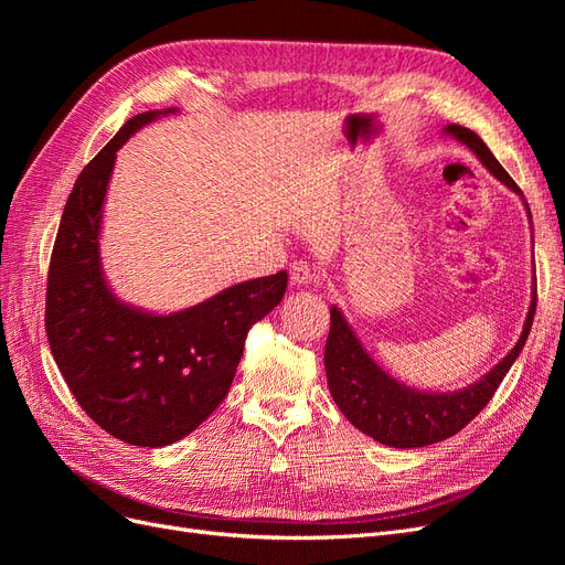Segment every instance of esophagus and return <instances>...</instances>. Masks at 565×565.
I'll return each mask as SVG.
<instances>
[{"label": "esophagus", "instance_id": "obj_1", "mask_svg": "<svg viewBox=\"0 0 565 565\" xmlns=\"http://www.w3.org/2000/svg\"><path fill=\"white\" fill-rule=\"evenodd\" d=\"M289 278H292V285H297V287H309V285L318 282V273L311 264L297 262V264H292V268H289Z\"/></svg>", "mask_w": 565, "mask_h": 565}]
</instances>
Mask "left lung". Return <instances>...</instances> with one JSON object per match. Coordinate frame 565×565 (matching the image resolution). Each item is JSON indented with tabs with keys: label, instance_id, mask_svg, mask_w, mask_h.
<instances>
[{
	"label": "left lung",
	"instance_id": "8db88e82",
	"mask_svg": "<svg viewBox=\"0 0 565 565\" xmlns=\"http://www.w3.org/2000/svg\"><path fill=\"white\" fill-rule=\"evenodd\" d=\"M443 134L465 143L494 179L502 181L509 191L521 195L530 216V207L521 188L504 172V167L494 160L481 136L459 125H448ZM535 306L537 285L533 282V297H530V309L516 347L488 374H483L481 380H476L465 388L446 393L419 391L393 380L386 370L372 361V355L363 349L361 339L351 330L344 313L337 306H332L330 334L328 344H324V372H328V386L332 398L358 431L367 434L377 443H384V446L424 448L431 446V443L446 440L465 429L494 396L504 374L514 365L519 353L525 347L530 328H533Z\"/></svg>",
	"mask_w": 565,
	"mask_h": 565
}]
</instances>
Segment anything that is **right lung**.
I'll return each instance as SVG.
<instances>
[{
	"label": "right lung",
	"instance_id": "1",
	"mask_svg": "<svg viewBox=\"0 0 565 565\" xmlns=\"http://www.w3.org/2000/svg\"><path fill=\"white\" fill-rule=\"evenodd\" d=\"M177 108L131 117L82 169L65 202L46 282V339L100 429L139 448L195 431L226 398L247 332L282 301L287 273L237 282L191 309L150 313L119 299L100 264V221L117 150Z\"/></svg>",
	"mask_w": 565,
	"mask_h": 565
}]
</instances>
